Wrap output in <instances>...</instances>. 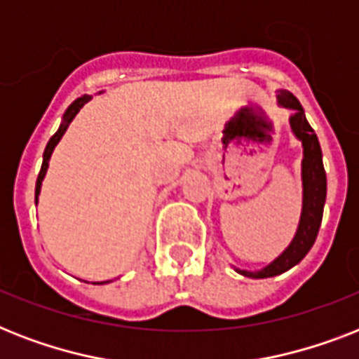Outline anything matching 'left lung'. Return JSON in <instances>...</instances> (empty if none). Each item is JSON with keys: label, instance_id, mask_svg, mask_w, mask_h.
Masks as SVG:
<instances>
[{"label": "left lung", "instance_id": "left-lung-1", "mask_svg": "<svg viewBox=\"0 0 359 359\" xmlns=\"http://www.w3.org/2000/svg\"><path fill=\"white\" fill-rule=\"evenodd\" d=\"M278 102L283 108L294 109V115H290L289 119L290 130L302 141V147H304V160H302V214L294 238L276 261H272L268 266L261 268V270H257V272L235 268L238 273L253 279L279 276V273L287 272L292 266H296L307 255V251L311 250L315 240H317L320 222H323L324 203H326V171H324L323 165V151H320L317 134L311 128V124L307 123L304 108H302V104L298 102V98L292 93L281 89L278 93Z\"/></svg>", "mask_w": 359, "mask_h": 359}]
</instances>
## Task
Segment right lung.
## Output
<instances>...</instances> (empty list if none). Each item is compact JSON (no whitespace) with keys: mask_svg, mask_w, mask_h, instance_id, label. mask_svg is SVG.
<instances>
[{"mask_svg":"<svg viewBox=\"0 0 359 359\" xmlns=\"http://www.w3.org/2000/svg\"><path fill=\"white\" fill-rule=\"evenodd\" d=\"M93 97H89V95H83V97L76 98L74 102L70 104L69 108H67V111H65L63 115V123L59 124L57 132L50 137V141H48L46 149H44V154H42V168H41V173H39V177H36V184H35V203L39 201V194H41V186H42V180H44V175H46L48 171V162H50V156H52L53 149H55V145L59 143V140L63 137V134L67 132V128H69V124L72 123V119H74L76 115H78V111H80L83 106H86L89 100H91ZM102 283H109V281H102Z\"/></svg>","mask_w":359,"mask_h":359,"instance_id":"1","label":"right lung"}]
</instances>
